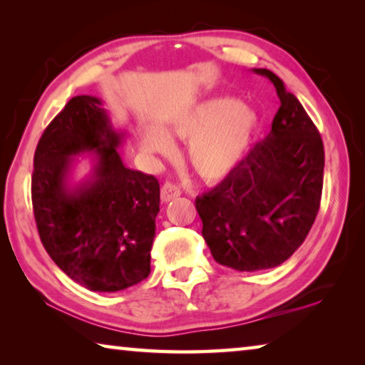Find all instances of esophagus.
I'll list each match as a JSON object with an SVG mask.
<instances>
[{
	"label": "esophagus",
	"mask_w": 365,
	"mask_h": 365,
	"mask_svg": "<svg viewBox=\"0 0 365 365\" xmlns=\"http://www.w3.org/2000/svg\"><path fill=\"white\" fill-rule=\"evenodd\" d=\"M180 193H182L180 188L175 187V185L164 183L163 188H160V200H163V202H169L180 196Z\"/></svg>",
	"instance_id": "1"
}]
</instances>
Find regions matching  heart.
Returning a JSON list of instances; mask_svg holds the SVG:
<instances>
[{
    "mask_svg": "<svg viewBox=\"0 0 365 365\" xmlns=\"http://www.w3.org/2000/svg\"><path fill=\"white\" fill-rule=\"evenodd\" d=\"M257 119L238 101L220 98L207 101L170 123V137L190 141L188 160L202 180L219 182L237 168L248 151ZM141 145L151 154L169 156L174 143L160 128H148Z\"/></svg>",
    "mask_w": 365,
    "mask_h": 365,
    "instance_id": "obj_1",
    "label": "heart"
}]
</instances>
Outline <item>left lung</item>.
<instances>
[{
    "instance_id": "1",
    "label": "left lung",
    "mask_w": 365,
    "mask_h": 365,
    "mask_svg": "<svg viewBox=\"0 0 365 365\" xmlns=\"http://www.w3.org/2000/svg\"><path fill=\"white\" fill-rule=\"evenodd\" d=\"M252 71L280 98L272 130L195 201L212 257L240 272L277 267L302 245L319 212L325 164L322 138L298 98L274 72Z\"/></svg>"
}]
</instances>
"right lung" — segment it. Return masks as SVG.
I'll return each mask as SVG.
<instances>
[{"label":"right lung","instance_id":"right-lung-1","mask_svg":"<svg viewBox=\"0 0 365 365\" xmlns=\"http://www.w3.org/2000/svg\"><path fill=\"white\" fill-rule=\"evenodd\" d=\"M103 101L73 96L36 145L32 202L40 240L54 264L91 292L114 293L151 272L159 212V182L128 169ZM88 152L94 169L70 185L76 155Z\"/></svg>","mask_w":365,"mask_h":365}]
</instances>
